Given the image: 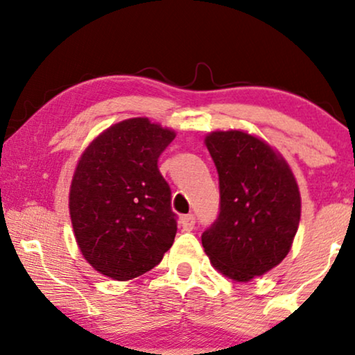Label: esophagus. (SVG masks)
I'll use <instances>...</instances> for the list:
<instances>
[{
	"mask_svg": "<svg viewBox=\"0 0 355 355\" xmlns=\"http://www.w3.org/2000/svg\"><path fill=\"white\" fill-rule=\"evenodd\" d=\"M181 226L184 231H192L196 227V216L193 215H184L181 218Z\"/></svg>",
	"mask_w": 355,
	"mask_h": 355,
	"instance_id": "obj_1",
	"label": "esophagus"
}]
</instances>
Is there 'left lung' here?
<instances>
[{
	"label": "left lung",
	"instance_id": "left-lung-1",
	"mask_svg": "<svg viewBox=\"0 0 355 355\" xmlns=\"http://www.w3.org/2000/svg\"><path fill=\"white\" fill-rule=\"evenodd\" d=\"M205 144L220 179V213L202 245L218 271L244 283L288 255L300 220L299 187L284 158L259 137L216 130Z\"/></svg>",
	"mask_w": 355,
	"mask_h": 355
}]
</instances>
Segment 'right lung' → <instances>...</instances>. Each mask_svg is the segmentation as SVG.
<instances>
[{"label":"right lung","instance_id":"right-lung-1","mask_svg":"<svg viewBox=\"0 0 355 355\" xmlns=\"http://www.w3.org/2000/svg\"><path fill=\"white\" fill-rule=\"evenodd\" d=\"M174 137L147 118L125 119L101 132L77 163L69 193L76 241L108 278L147 273L173 245L178 216L158 158Z\"/></svg>","mask_w":355,"mask_h":355}]
</instances>
